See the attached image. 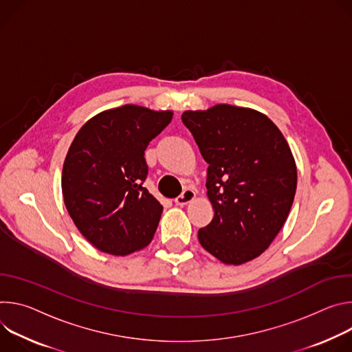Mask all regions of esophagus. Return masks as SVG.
Segmentation results:
<instances>
[{
	"label": "esophagus",
	"mask_w": 352,
	"mask_h": 352,
	"mask_svg": "<svg viewBox=\"0 0 352 352\" xmlns=\"http://www.w3.org/2000/svg\"><path fill=\"white\" fill-rule=\"evenodd\" d=\"M194 199H196V192H194V190L186 188V190L183 191L182 196H179V197L175 200V203H176V206H187V204L191 203Z\"/></svg>",
	"instance_id": "1"
}]
</instances>
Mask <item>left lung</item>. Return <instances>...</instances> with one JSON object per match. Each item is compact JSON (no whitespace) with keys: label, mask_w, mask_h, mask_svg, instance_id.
I'll list each match as a JSON object with an SVG mask.
<instances>
[{"label":"left lung","mask_w":352,"mask_h":352,"mask_svg":"<svg viewBox=\"0 0 352 352\" xmlns=\"http://www.w3.org/2000/svg\"><path fill=\"white\" fill-rule=\"evenodd\" d=\"M182 120L208 164L214 218L199 230V241L223 264L252 261L270 248L291 211L298 180L291 148L254 109L219 103L186 110Z\"/></svg>","instance_id":"1"}]
</instances>
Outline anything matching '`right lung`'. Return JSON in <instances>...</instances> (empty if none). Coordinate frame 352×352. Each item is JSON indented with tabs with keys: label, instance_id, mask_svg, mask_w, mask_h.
<instances>
[{
	"label": "right lung",
	"instance_id": "1",
	"mask_svg": "<svg viewBox=\"0 0 352 352\" xmlns=\"http://www.w3.org/2000/svg\"><path fill=\"white\" fill-rule=\"evenodd\" d=\"M173 111L124 104L103 110L76 133L63 165L65 208L98 250L127 256L148 246L164 207L142 183L144 151Z\"/></svg>",
	"mask_w": 352,
	"mask_h": 352
}]
</instances>
